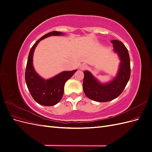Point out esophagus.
<instances>
[{"instance_id": "34e87169", "label": "esophagus", "mask_w": 152, "mask_h": 152, "mask_svg": "<svg viewBox=\"0 0 152 152\" xmlns=\"http://www.w3.org/2000/svg\"><path fill=\"white\" fill-rule=\"evenodd\" d=\"M80 68H81L82 69H85V68H87V66H86V65H82L80 66Z\"/></svg>"}]
</instances>
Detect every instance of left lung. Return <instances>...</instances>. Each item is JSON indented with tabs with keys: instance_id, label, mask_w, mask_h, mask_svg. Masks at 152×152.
<instances>
[{
	"instance_id": "8db88e82",
	"label": "left lung",
	"mask_w": 152,
	"mask_h": 152,
	"mask_svg": "<svg viewBox=\"0 0 152 152\" xmlns=\"http://www.w3.org/2000/svg\"><path fill=\"white\" fill-rule=\"evenodd\" d=\"M115 53L121 59L120 66L115 76L105 81H101L89 71L84 72L83 90L89 99L99 102L112 100L120 95L130 79L131 65L128 50L120 40L111 41Z\"/></svg>"
}]
</instances>
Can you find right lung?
Masks as SVG:
<instances>
[{"mask_svg": "<svg viewBox=\"0 0 152 152\" xmlns=\"http://www.w3.org/2000/svg\"><path fill=\"white\" fill-rule=\"evenodd\" d=\"M62 32L53 31L44 35L31 47L28 54L25 71V81L28 89L36 102L42 105L53 106L63 97L65 82L77 70L64 71L50 78H45L37 72L33 66V55L37 45L40 40L52 35H61Z\"/></svg>", "mask_w": 152, "mask_h": 152, "instance_id": "obj_1", "label": "right lung"}]
</instances>
